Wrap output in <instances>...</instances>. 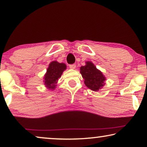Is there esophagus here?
Segmentation results:
<instances>
[{
  "mask_svg": "<svg viewBox=\"0 0 147 147\" xmlns=\"http://www.w3.org/2000/svg\"><path fill=\"white\" fill-rule=\"evenodd\" d=\"M69 67L71 68V69H74L76 68V65H74V64H73V65H69Z\"/></svg>",
  "mask_w": 147,
  "mask_h": 147,
  "instance_id": "1",
  "label": "esophagus"
}]
</instances>
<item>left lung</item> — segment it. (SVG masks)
Instances as JSON below:
<instances>
[{
    "instance_id": "left-lung-1",
    "label": "left lung",
    "mask_w": 147,
    "mask_h": 147,
    "mask_svg": "<svg viewBox=\"0 0 147 147\" xmlns=\"http://www.w3.org/2000/svg\"><path fill=\"white\" fill-rule=\"evenodd\" d=\"M80 73L85 85L90 90L98 91L105 85L106 78L90 61L86 62V65L80 68Z\"/></svg>"
}]
</instances>
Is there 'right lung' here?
Here are the masks:
<instances>
[{"instance_id": "add662e5", "label": "right lung", "mask_w": 147, "mask_h": 147, "mask_svg": "<svg viewBox=\"0 0 147 147\" xmlns=\"http://www.w3.org/2000/svg\"><path fill=\"white\" fill-rule=\"evenodd\" d=\"M66 69L67 65L65 64L59 63L57 61L51 62L44 76L45 86L50 90L55 89L58 80Z\"/></svg>"}]
</instances>
